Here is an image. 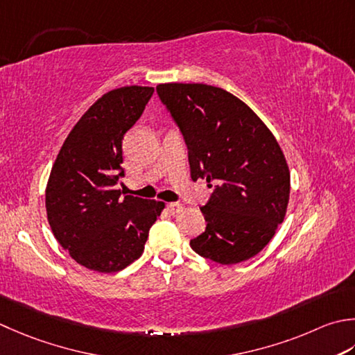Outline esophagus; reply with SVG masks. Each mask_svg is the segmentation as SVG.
<instances>
[{
  "instance_id": "1",
  "label": "esophagus",
  "mask_w": 355,
  "mask_h": 355,
  "mask_svg": "<svg viewBox=\"0 0 355 355\" xmlns=\"http://www.w3.org/2000/svg\"><path fill=\"white\" fill-rule=\"evenodd\" d=\"M166 207H168V211L169 212H172V214H177L178 211H182V205H180V203H168V205H166Z\"/></svg>"
}]
</instances>
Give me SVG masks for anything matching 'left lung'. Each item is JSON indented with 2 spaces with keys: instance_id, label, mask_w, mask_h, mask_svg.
Listing matches in <instances>:
<instances>
[{
  "instance_id": "left-lung-1",
  "label": "left lung",
  "mask_w": 355,
  "mask_h": 355,
  "mask_svg": "<svg viewBox=\"0 0 355 355\" xmlns=\"http://www.w3.org/2000/svg\"><path fill=\"white\" fill-rule=\"evenodd\" d=\"M157 94L183 135L191 178H203L214 189L200 207L206 229L191 248L220 265L249 260L274 237L286 214L291 177L279 143L245 103L223 89L168 83L158 85Z\"/></svg>"
}]
</instances>
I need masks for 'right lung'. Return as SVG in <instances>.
<instances>
[{"label": "right lung", "mask_w": 355, "mask_h": 355, "mask_svg": "<svg viewBox=\"0 0 355 355\" xmlns=\"http://www.w3.org/2000/svg\"><path fill=\"white\" fill-rule=\"evenodd\" d=\"M154 87L110 90L67 135L46 187L55 239L72 259L98 272H116L141 255L162 201L124 196L123 138L141 116Z\"/></svg>", "instance_id": "1"}]
</instances>
